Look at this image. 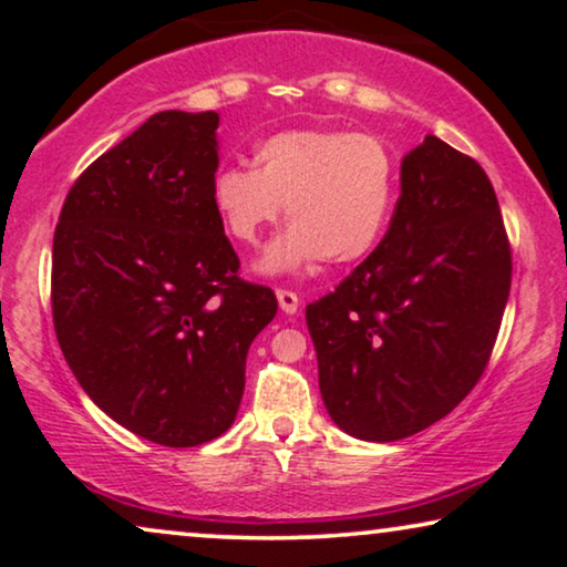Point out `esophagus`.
Segmentation results:
<instances>
[{
  "label": "esophagus",
  "instance_id": "obj_1",
  "mask_svg": "<svg viewBox=\"0 0 567 567\" xmlns=\"http://www.w3.org/2000/svg\"><path fill=\"white\" fill-rule=\"evenodd\" d=\"M276 297H278V307H281V312L286 315H297L299 312V297L289 289H276Z\"/></svg>",
  "mask_w": 567,
  "mask_h": 567
}]
</instances>
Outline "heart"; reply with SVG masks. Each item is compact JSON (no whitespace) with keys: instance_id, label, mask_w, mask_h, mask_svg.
Instances as JSON below:
<instances>
[{"instance_id":"heart-1","label":"heart","mask_w":567,"mask_h":567,"mask_svg":"<svg viewBox=\"0 0 567 567\" xmlns=\"http://www.w3.org/2000/svg\"><path fill=\"white\" fill-rule=\"evenodd\" d=\"M398 196V165L377 136L293 128L255 146V167L216 169L212 206L231 239L255 245L270 224L291 227L255 262L262 276L297 274L328 260L355 262L374 250Z\"/></svg>"}]
</instances>
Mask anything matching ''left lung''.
I'll return each instance as SVG.
<instances>
[{
	"label": "left lung",
	"mask_w": 567,
	"mask_h": 567,
	"mask_svg": "<svg viewBox=\"0 0 567 567\" xmlns=\"http://www.w3.org/2000/svg\"><path fill=\"white\" fill-rule=\"evenodd\" d=\"M511 291V247L485 169L425 136L374 252L307 307L320 394L340 431L400 441L452 413L483 377Z\"/></svg>",
	"instance_id": "left-lung-1"
}]
</instances>
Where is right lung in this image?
Returning <instances> with one entry per match:
<instances>
[{"instance_id":"right-lung-1","label":"right lung","mask_w":567,"mask_h":567,"mask_svg":"<svg viewBox=\"0 0 567 567\" xmlns=\"http://www.w3.org/2000/svg\"><path fill=\"white\" fill-rule=\"evenodd\" d=\"M219 113L162 111L80 175L53 235V328L115 423L198 446L235 423L276 293L245 284L212 206Z\"/></svg>"}]
</instances>
